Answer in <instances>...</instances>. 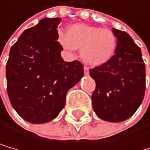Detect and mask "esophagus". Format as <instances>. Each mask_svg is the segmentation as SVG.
Listing matches in <instances>:
<instances>
[{
  "label": "esophagus",
  "mask_w": 150,
  "mask_h": 150,
  "mask_svg": "<svg viewBox=\"0 0 150 150\" xmlns=\"http://www.w3.org/2000/svg\"><path fill=\"white\" fill-rule=\"evenodd\" d=\"M83 70H84V73H85V74H88V73H89V69H88L87 67H85V66L83 67Z\"/></svg>",
  "instance_id": "obj_1"
}]
</instances>
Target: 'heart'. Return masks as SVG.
<instances>
[{"label":"heart","mask_w":150,"mask_h":150,"mask_svg":"<svg viewBox=\"0 0 150 150\" xmlns=\"http://www.w3.org/2000/svg\"><path fill=\"white\" fill-rule=\"evenodd\" d=\"M58 42L69 53L81 49V58L84 63L91 67H100L113 58L118 39L108 28L75 24L68 28L67 34H58Z\"/></svg>","instance_id":"heart-1"}]
</instances>
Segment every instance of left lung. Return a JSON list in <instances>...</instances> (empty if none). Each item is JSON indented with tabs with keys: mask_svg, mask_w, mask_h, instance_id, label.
<instances>
[{
	"mask_svg": "<svg viewBox=\"0 0 150 150\" xmlns=\"http://www.w3.org/2000/svg\"><path fill=\"white\" fill-rule=\"evenodd\" d=\"M118 39L113 58L89 70L96 81L92 95L93 111L100 119L120 122L141 105L146 90V67L140 48L128 33L113 28Z\"/></svg>",
	"mask_w": 150,
	"mask_h": 150,
	"instance_id": "8db88e82",
	"label": "left lung"
}]
</instances>
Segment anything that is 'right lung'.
<instances>
[{
	"label": "right lung",
	"mask_w": 150,
	"mask_h": 150,
	"mask_svg": "<svg viewBox=\"0 0 150 150\" xmlns=\"http://www.w3.org/2000/svg\"><path fill=\"white\" fill-rule=\"evenodd\" d=\"M61 18H42L24 31L10 50L6 64L7 93L19 116L31 123L57 117L66 96L83 76L80 61L66 62L57 42Z\"/></svg>",
	"instance_id": "add662e5"
}]
</instances>
